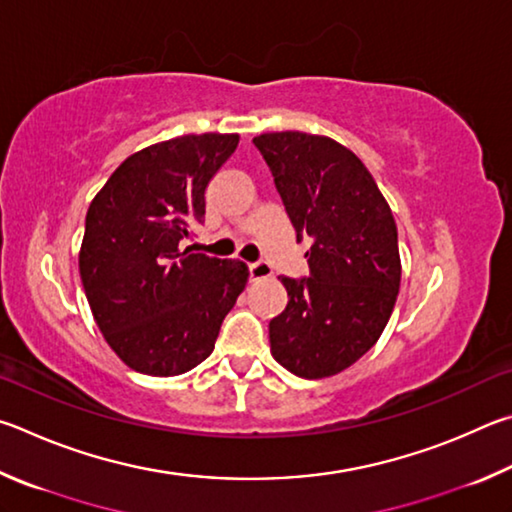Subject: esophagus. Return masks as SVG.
I'll return each instance as SVG.
<instances>
[{
  "mask_svg": "<svg viewBox=\"0 0 512 512\" xmlns=\"http://www.w3.org/2000/svg\"><path fill=\"white\" fill-rule=\"evenodd\" d=\"M270 276H272V267L267 265V263L258 261V263H251V265H249V279H251V281L270 279Z\"/></svg>",
  "mask_w": 512,
  "mask_h": 512,
  "instance_id": "1",
  "label": "esophagus"
}]
</instances>
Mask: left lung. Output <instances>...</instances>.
I'll return each instance as SVG.
<instances>
[{"label": "left lung", "instance_id": "1", "mask_svg": "<svg viewBox=\"0 0 512 512\" xmlns=\"http://www.w3.org/2000/svg\"><path fill=\"white\" fill-rule=\"evenodd\" d=\"M297 242L310 238V276L281 283L288 306L270 321L274 360L299 378L342 373L378 342L400 290L398 229L355 152L308 132L254 137Z\"/></svg>", "mask_w": 512, "mask_h": 512}]
</instances>
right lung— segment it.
Masks as SVG:
<instances>
[{"instance_id":"1","label":"right lung","mask_w":512,"mask_h":512,"mask_svg":"<svg viewBox=\"0 0 512 512\" xmlns=\"http://www.w3.org/2000/svg\"><path fill=\"white\" fill-rule=\"evenodd\" d=\"M238 134H184L134 152L89 204L80 281L105 342L130 369L170 378L211 355L247 265L179 249Z\"/></svg>"}]
</instances>
